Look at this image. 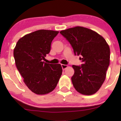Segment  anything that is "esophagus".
Masks as SVG:
<instances>
[{"mask_svg": "<svg viewBox=\"0 0 121 121\" xmlns=\"http://www.w3.org/2000/svg\"><path fill=\"white\" fill-rule=\"evenodd\" d=\"M61 66H62L63 70H64V69H65L68 67V65H65V64H61Z\"/></svg>", "mask_w": 121, "mask_h": 121, "instance_id": "34e87169", "label": "esophagus"}]
</instances>
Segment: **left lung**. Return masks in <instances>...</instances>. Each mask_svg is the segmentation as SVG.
Instances as JSON below:
<instances>
[{
	"mask_svg": "<svg viewBox=\"0 0 121 121\" xmlns=\"http://www.w3.org/2000/svg\"><path fill=\"white\" fill-rule=\"evenodd\" d=\"M60 33L70 43L75 55L81 56L82 65L72 66L74 88L83 95L96 93L105 80L110 64V49L106 41L97 32L80 26Z\"/></svg>",
	"mask_w": 121,
	"mask_h": 121,
	"instance_id": "1",
	"label": "left lung"
}]
</instances>
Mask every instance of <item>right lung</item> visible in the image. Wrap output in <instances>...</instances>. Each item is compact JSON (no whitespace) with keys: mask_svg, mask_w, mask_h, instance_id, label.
I'll return each instance as SVG.
<instances>
[{"mask_svg":"<svg viewBox=\"0 0 121 121\" xmlns=\"http://www.w3.org/2000/svg\"><path fill=\"white\" fill-rule=\"evenodd\" d=\"M58 31L40 30L26 35L17 41L14 57L17 70L26 85L38 95L55 89L62 74L60 64L43 60L51 51V43Z\"/></svg>","mask_w":121,"mask_h":121,"instance_id":"add662e5","label":"right lung"}]
</instances>
